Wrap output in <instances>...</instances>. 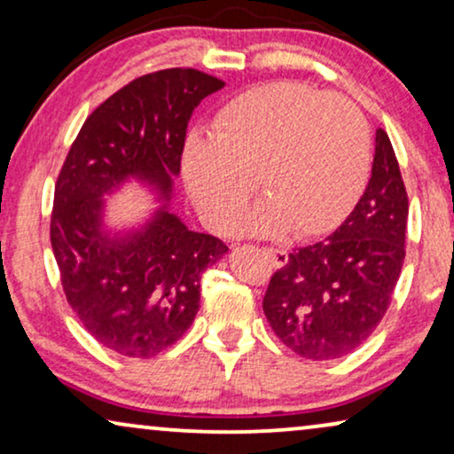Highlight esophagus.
I'll return each instance as SVG.
<instances>
[{"label":"esophagus","instance_id":"1","mask_svg":"<svg viewBox=\"0 0 454 454\" xmlns=\"http://www.w3.org/2000/svg\"><path fill=\"white\" fill-rule=\"evenodd\" d=\"M264 254H266V258H269L272 262V266H275V269H283V266L287 264V260H289V254L281 250V247H264Z\"/></svg>","mask_w":454,"mask_h":454}]
</instances>
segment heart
Masks as SVG:
<instances>
[{
  "mask_svg": "<svg viewBox=\"0 0 454 454\" xmlns=\"http://www.w3.org/2000/svg\"><path fill=\"white\" fill-rule=\"evenodd\" d=\"M370 129L349 98L300 82H269L223 105L213 136L190 134L182 177L213 231H227L258 179L266 200L239 221L247 233H326L364 188Z\"/></svg>",
  "mask_w": 454,
  "mask_h": 454,
  "instance_id": "obj_1",
  "label": "heart"
}]
</instances>
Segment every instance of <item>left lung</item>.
<instances>
[{
	"label": "left lung",
	"mask_w": 454,
	"mask_h": 454,
	"mask_svg": "<svg viewBox=\"0 0 454 454\" xmlns=\"http://www.w3.org/2000/svg\"><path fill=\"white\" fill-rule=\"evenodd\" d=\"M407 215L399 160L378 128L372 177L356 208L325 241L289 254L270 278L262 309L283 345L325 362L376 331L405 260Z\"/></svg>",
	"instance_id": "1"
}]
</instances>
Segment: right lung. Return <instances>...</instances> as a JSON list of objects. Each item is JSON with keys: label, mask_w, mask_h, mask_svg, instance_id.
I'll return each mask as SVG.
<instances>
[{"label": "right lung", "mask_w": 454, "mask_h": 454, "mask_svg": "<svg viewBox=\"0 0 454 454\" xmlns=\"http://www.w3.org/2000/svg\"><path fill=\"white\" fill-rule=\"evenodd\" d=\"M225 82L194 67L132 80L86 117L55 184L51 247L66 300L107 349L153 357L192 326L202 272L229 247L169 210L185 129ZM136 178L164 204L123 234L102 225L104 196Z\"/></svg>", "instance_id": "1"}]
</instances>
